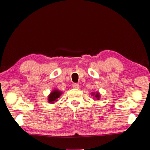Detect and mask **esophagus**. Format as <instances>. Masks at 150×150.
Masks as SVG:
<instances>
[{"instance_id": "1", "label": "esophagus", "mask_w": 150, "mask_h": 150, "mask_svg": "<svg viewBox=\"0 0 150 150\" xmlns=\"http://www.w3.org/2000/svg\"><path fill=\"white\" fill-rule=\"evenodd\" d=\"M72 87H73L74 89H79V87H80V86H79V84H77V83H74V85H73Z\"/></svg>"}]
</instances>
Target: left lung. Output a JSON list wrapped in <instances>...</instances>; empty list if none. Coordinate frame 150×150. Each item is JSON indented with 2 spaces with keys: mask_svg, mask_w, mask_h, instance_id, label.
<instances>
[{
  "mask_svg": "<svg viewBox=\"0 0 150 150\" xmlns=\"http://www.w3.org/2000/svg\"><path fill=\"white\" fill-rule=\"evenodd\" d=\"M91 96H93L94 99L100 100V93L99 92H91Z\"/></svg>",
  "mask_w": 150,
  "mask_h": 150,
  "instance_id": "obj_1",
  "label": "left lung"
}]
</instances>
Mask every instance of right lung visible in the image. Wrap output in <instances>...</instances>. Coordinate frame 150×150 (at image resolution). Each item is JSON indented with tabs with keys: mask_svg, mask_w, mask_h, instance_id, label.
I'll list each match as a JSON object with an SVG mask.
<instances>
[{
	"mask_svg": "<svg viewBox=\"0 0 150 150\" xmlns=\"http://www.w3.org/2000/svg\"><path fill=\"white\" fill-rule=\"evenodd\" d=\"M63 92L57 89H54L48 96V102L50 104H54L57 102L59 97L62 95Z\"/></svg>",
	"mask_w": 150,
	"mask_h": 150,
	"instance_id": "obj_1",
	"label": "right lung"
}]
</instances>
